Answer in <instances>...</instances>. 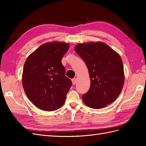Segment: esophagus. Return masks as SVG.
Returning <instances> with one entry per match:
<instances>
[{"label":"esophagus","instance_id":"obj_1","mask_svg":"<svg viewBox=\"0 0 146 146\" xmlns=\"http://www.w3.org/2000/svg\"><path fill=\"white\" fill-rule=\"evenodd\" d=\"M76 82H77V79L76 78L72 79V83H73V85H75L76 83Z\"/></svg>","mask_w":146,"mask_h":146}]
</instances>
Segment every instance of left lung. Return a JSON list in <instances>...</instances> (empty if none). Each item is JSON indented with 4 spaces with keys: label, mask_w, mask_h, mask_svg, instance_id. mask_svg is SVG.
Instances as JSON below:
<instances>
[{
    "label": "left lung",
    "mask_w": 146,
    "mask_h": 146,
    "mask_svg": "<svg viewBox=\"0 0 146 146\" xmlns=\"http://www.w3.org/2000/svg\"><path fill=\"white\" fill-rule=\"evenodd\" d=\"M76 52L88 68L90 88L82 96L88 107L100 109L111 104L123 88L125 75L120 55L103 42L80 43Z\"/></svg>",
    "instance_id": "obj_1"
}]
</instances>
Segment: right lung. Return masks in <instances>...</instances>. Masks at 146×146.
<instances>
[{
	"label": "right lung",
	"mask_w": 146,
	"mask_h": 146,
	"mask_svg": "<svg viewBox=\"0 0 146 146\" xmlns=\"http://www.w3.org/2000/svg\"><path fill=\"white\" fill-rule=\"evenodd\" d=\"M70 44L64 42L44 43L33 52L24 63L22 81L24 90L36 107L54 111L63 106L72 85L61 63Z\"/></svg>",
	"instance_id": "1"
}]
</instances>
